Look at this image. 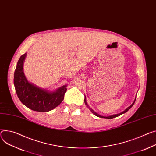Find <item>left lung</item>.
<instances>
[{
  "instance_id": "1",
  "label": "left lung",
  "mask_w": 156,
  "mask_h": 156,
  "mask_svg": "<svg viewBox=\"0 0 156 156\" xmlns=\"http://www.w3.org/2000/svg\"><path fill=\"white\" fill-rule=\"evenodd\" d=\"M136 98H135V100H134V103L129 106V107H128L127 108L125 111H124L123 112H121V113H119V114H118V115H112V116H108V117H105V116H101V115H98V113H96V112H94L92 109H91V108H90V110H91V111L93 113V114L94 115H96V116H98V117H100V118H107V119H112V118H116V117H118V116H120V115H122V114H124V113H125V112H126L127 111H128L129 109H131V107L133 106V105L134 104V103H135V101H136ZM84 103H85V105L88 107V104L87 103V101H86V100L85 99H84Z\"/></svg>"
}]
</instances>
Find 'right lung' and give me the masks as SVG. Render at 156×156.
Here are the masks:
<instances>
[{
  "mask_svg": "<svg viewBox=\"0 0 156 156\" xmlns=\"http://www.w3.org/2000/svg\"><path fill=\"white\" fill-rule=\"evenodd\" d=\"M25 56L26 53L20 56L14 73L13 83L18 98L25 106L33 111H49L58 106L63 100L66 91V86L50 93L30 83L23 71Z\"/></svg>",
  "mask_w": 156,
  "mask_h": 156,
  "instance_id": "right-lung-1",
  "label": "right lung"
}]
</instances>
